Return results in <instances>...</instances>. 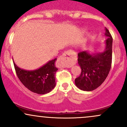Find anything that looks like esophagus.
Instances as JSON below:
<instances>
[{
	"label": "esophagus",
	"mask_w": 127,
	"mask_h": 127,
	"mask_svg": "<svg viewBox=\"0 0 127 127\" xmlns=\"http://www.w3.org/2000/svg\"><path fill=\"white\" fill-rule=\"evenodd\" d=\"M73 56H74V53L71 50L64 53L59 59V67H71L75 64V61L73 60Z\"/></svg>",
	"instance_id": "obj_1"
}]
</instances>
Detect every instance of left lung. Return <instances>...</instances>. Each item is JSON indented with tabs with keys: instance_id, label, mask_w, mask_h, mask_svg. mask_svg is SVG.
I'll use <instances>...</instances> for the list:
<instances>
[{
	"instance_id": "obj_1",
	"label": "left lung",
	"mask_w": 127,
	"mask_h": 127,
	"mask_svg": "<svg viewBox=\"0 0 127 127\" xmlns=\"http://www.w3.org/2000/svg\"><path fill=\"white\" fill-rule=\"evenodd\" d=\"M105 50L102 52L85 51L78 54V64L82 69L79 77L75 79L77 88L83 91H91L99 87L108 75L112 61L113 38L105 28Z\"/></svg>"
}]
</instances>
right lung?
I'll return each mask as SVG.
<instances>
[{
	"label": "right lung",
	"mask_w": 127,
	"mask_h": 127,
	"mask_svg": "<svg viewBox=\"0 0 127 127\" xmlns=\"http://www.w3.org/2000/svg\"><path fill=\"white\" fill-rule=\"evenodd\" d=\"M57 59L49 61L39 68L27 70L19 67L14 62L16 74L22 83L29 90L39 95L50 92L56 86L55 74L58 68L55 65Z\"/></svg>",
	"instance_id": "obj_1"
}]
</instances>
